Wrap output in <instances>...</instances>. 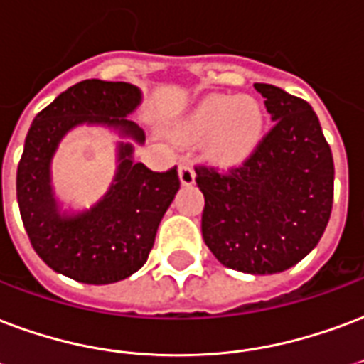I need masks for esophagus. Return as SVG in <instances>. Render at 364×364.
I'll return each mask as SVG.
<instances>
[{
	"instance_id": "esophagus-1",
	"label": "esophagus",
	"mask_w": 364,
	"mask_h": 364,
	"mask_svg": "<svg viewBox=\"0 0 364 364\" xmlns=\"http://www.w3.org/2000/svg\"><path fill=\"white\" fill-rule=\"evenodd\" d=\"M178 176L182 186L196 184V171H193L192 163H182L178 168Z\"/></svg>"
}]
</instances>
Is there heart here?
Here are the masks:
<instances>
[{
	"label": "heart",
	"instance_id": "1",
	"mask_svg": "<svg viewBox=\"0 0 364 364\" xmlns=\"http://www.w3.org/2000/svg\"><path fill=\"white\" fill-rule=\"evenodd\" d=\"M264 114L251 97L211 95L180 124L186 140H207V153L223 165L247 159L263 138Z\"/></svg>",
	"mask_w": 364,
	"mask_h": 364
}]
</instances>
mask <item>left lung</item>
Masks as SVG:
<instances>
[{"instance_id": "8db88e82", "label": "left lung", "mask_w": 364, "mask_h": 364, "mask_svg": "<svg viewBox=\"0 0 364 364\" xmlns=\"http://www.w3.org/2000/svg\"><path fill=\"white\" fill-rule=\"evenodd\" d=\"M274 127L242 166H196L205 198L201 232L228 269L276 274L307 257L332 213L334 159L307 101L255 84Z\"/></svg>"}]
</instances>
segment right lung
<instances>
[{"label": "right lung", "mask_w": 364, "mask_h": 364, "mask_svg": "<svg viewBox=\"0 0 364 364\" xmlns=\"http://www.w3.org/2000/svg\"><path fill=\"white\" fill-rule=\"evenodd\" d=\"M140 103L141 90L128 82H78L40 111L26 134L16 168L24 230L43 263L76 282L113 284L140 270L178 192L176 166L153 172L134 163L132 141L144 146L146 134L127 117ZM82 124L111 127L125 141L108 193L90 210L63 212L50 188V161L62 138Z\"/></svg>", "instance_id": "obj_1"}]
</instances>
